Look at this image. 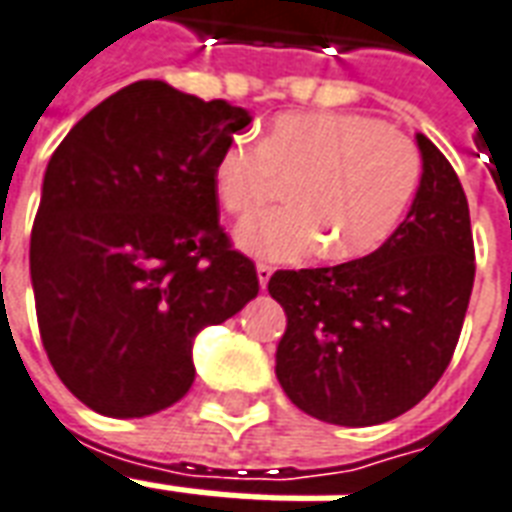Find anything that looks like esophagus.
<instances>
[{
  "mask_svg": "<svg viewBox=\"0 0 512 512\" xmlns=\"http://www.w3.org/2000/svg\"><path fill=\"white\" fill-rule=\"evenodd\" d=\"M273 268L268 263H257V282H260V287H268V279H271Z\"/></svg>",
  "mask_w": 512,
  "mask_h": 512,
  "instance_id": "34e87169",
  "label": "esophagus"
}]
</instances>
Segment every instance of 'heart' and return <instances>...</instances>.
I'll use <instances>...</instances> for the list:
<instances>
[{
	"label": "heart",
	"mask_w": 512,
	"mask_h": 512,
	"mask_svg": "<svg viewBox=\"0 0 512 512\" xmlns=\"http://www.w3.org/2000/svg\"><path fill=\"white\" fill-rule=\"evenodd\" d=\"M424 177L411 136L362 112H284L260 144L233 139L212 169L222 212L244 217L292 182L287 209L249 217L236 230L247 255L298 263L317 255L354 263L376 255L403 225Z\"/></svg>",
	"instance_id": "obj_1"
}]
</instances>
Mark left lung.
Here are the masks:
<instances>
[{
  "label": "left lung",
  "mask_w": 512,
  "mask_h": 512,
  "mask_svg": "<svg viewBox=\"0 0 512 512\" xmlns=\"http://www.w3.org/2000/svg\"><path fill=\"white\" fill-rule=\"evenodd\" d=\"M424 177L403 225L376 255L276 271L287 314L276 378L300 411L370 427L411 411L454 357L475 282L470 206L446 155L416 134Z\"/></svg>",
  "instance_id": "1"
}]
</instances>
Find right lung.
I'll return each instance as SVG.
<instances>
[{
	"instance_id": "add662e5",
	"label": "right lung",
	"mask_w": 512,
	"mask_h": 512,
	"mask_svg": "<svg viewBox=\"0 0 512 512\" xmlns=\"http://www.w3.org/2000/svg\"><path fill=\"white\" fill-rule=\"evenodd\" d=\"M249 120L139 80L53 152L29 249L37 325L58 378L96 413L139 419L182 400L195 333L260 290L212 190L217 155Z\"/></svg>"
}]
</instances>
